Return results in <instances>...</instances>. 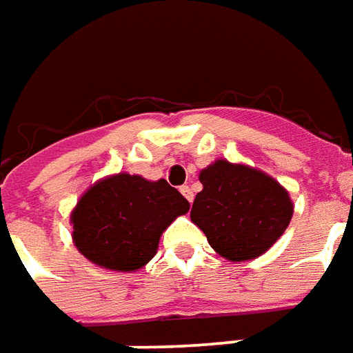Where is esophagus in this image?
<instances>
[{"label": "esophagus", "instance_id": "34e87169", "mask_svg": "<svg viewBox=\"0 0 353 353\" xmlns=\"http://www.w3.org/2000/svg\"><path fill=\"white\" fill-rule=\"evenodd\" d=\"M179 191H181V195L185 196L189 203H193V189H191V187L183 185L181 189H179Z\"/></svg>", "mask_w": 353, "mask_h": 353}]
</instances>
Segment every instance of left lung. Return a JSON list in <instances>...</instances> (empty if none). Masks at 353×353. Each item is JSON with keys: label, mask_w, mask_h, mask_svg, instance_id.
<instances>
[{"label": "left lung", "mask_w": 353, "mask_h": 353, "mask_svg": "<svg viewBox=\"0 0 353 353\" xmlns=\"http://www.w3.org/2000/svg\"><path fill=\"white\" fill-rule=\"evenodd\" d=\"M199 181L203 191L193 201L191 220L218 255L232 263L267 253L294 216L286 187L257 168L220 158L201 170Z\"/></svg>", "instance_id": "8db88e82"}]
</instances>
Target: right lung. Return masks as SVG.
I'll return each instance as SVG.
<instances>
[{
    "instance_id": "1",
    "label": "right lung",
    "mask_w": 353,
    "mask_h": 353,
    "mask_svg": "<svg viewBox=\"0 0 353 353\" xmlns=\"http://www.w3.org/2000/svg\"><path fill=\"white\" fill-rule=\"evenodd\" d=\"M189 210V201L166 179L119 172L90 185L69 222L73 243L96 267L137 272L157 255L160 236Z\"/></svg>"
}]
</instances>
